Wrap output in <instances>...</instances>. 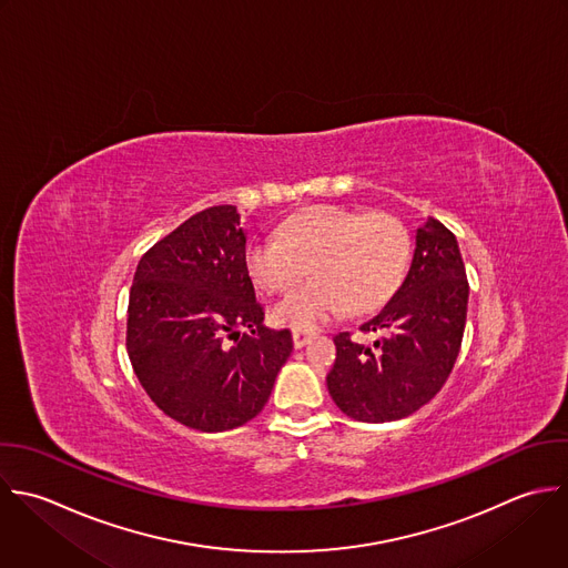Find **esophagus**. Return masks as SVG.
Segmentation results:
<instances>
[{"instance_id":"34e87169","label":"esophagus","mask_w":568,"mask_h":568,"mask_svg":"<svg viewBox=\"0 0 568 568\" xmlns=\"http://www.w3.org/2000/svg\"><path fill=\"white\" fill-rule=\"evenodd\" d=\"M314 334L307 332V329H292V341H294V347L301 349L303 345H307V341L312 338Z\"/></svg>"}]
</instances>
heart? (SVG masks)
<instances>
[{
    "label": "heart",
    "mask_w": 568,
    "mask_h": 568,
    "mask_svg": "<svg viewBox=\"0 0 568 568\" xmlns=\"http://www.w3.org/2000/svg\"><path fill=\"white\" fill-rule=\"evenodd\" d=\"M412 254L405 223L389 212L316 205L292 214L281 239L250 243L245 263L267 294L292 292L310 270L312 281L274 307V321L312 329L343 312L367 314L400 287Z\"/></svg>",
    "instance_id": "b5f03b06"
}]
</instances>
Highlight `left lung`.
I'll return each instance as SVG.
<instances>
[{
    "mask_svg": "<svg viewBox=\"0 0 568 568\" xmlns=\"http://www.w3.org/2000/svg\"><path fill=\"white\" fill-rule=\"evenodd\" d=\"M469 281L449 227L429 216L416 232L407 278L361 332L383 334L367 347L349 332L334 336L327 389L343 414L363 423L400 420L447 383L467 323Z\"/></svg>",
    "mask_w": 568,
    "mask_h": 568,
    "instance_id": "obj_1",
    "label": "left lung"
}]
</instances>
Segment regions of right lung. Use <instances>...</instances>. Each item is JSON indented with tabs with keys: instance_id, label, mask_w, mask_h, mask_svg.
Returning a JSON list of instances; mask_svg holds the SVG:
<instances>
[{
	"instance_id": "add662e5",
	"label": "right lung",
	"mask_w": 568,
	"mask_h": 568,
	"mask_svg": "<svg viewBox=\"0 0 568 568\" xmlns=\"http://www.w3.org/2000/svg\"><path fill=\"white\" fill-rule=\"evenodd\" d=\"M263 316L241 216L234 205H214L141 256L125 349L165 416L196 432H227L261 414L294 347L290 329H267Z\"/></svg>"
}]
</instances>
